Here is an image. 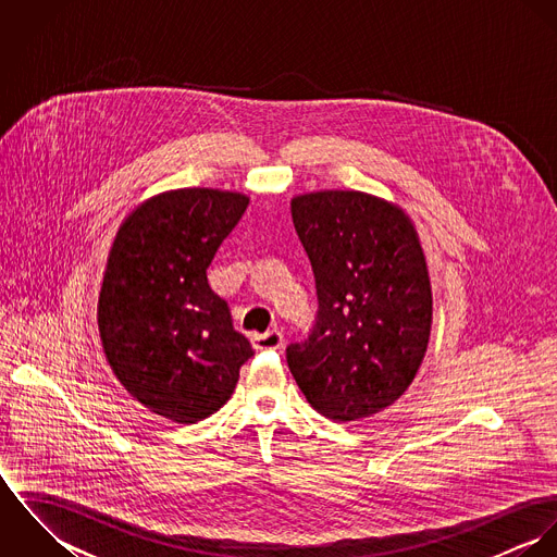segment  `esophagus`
<instances>
[{"label": "esophagus", "mask_w": 557, "mask_h": 557, "mask_svg": "<svg viewBox=\"0 0 557 557\" xmlns=\"http://www.w3.org/2000/svg\"><path fill=\"white\" fill-rule=\"evenodd\" d=\"M285 343V336L281 330H270L265 334H255L252 345L255 349H281Z\"/></svg>", "instance_id": "esophagus-1"}]
</instances>
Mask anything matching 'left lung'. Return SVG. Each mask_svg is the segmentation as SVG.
Segmentation results:
<instances>
[{
  "instance_id": "left-lung-1",
  "label": "left lung",
  "mask_w": 557,
  "mask_h": 557,
  "mask_svg": "<svg viewBox=\"0 0 557 557\" xmlns=\"http://www.w3.org/2000/svg\"><path fill=\"white\" fill-rule=\"evenodd\" d=\"M315 274L318 321L287 347L296 384L321 416L351 422L393 405L413 382L431 336L433 294L411 219L362 190L292 199Z\"/></svg>"
}]
</instances>
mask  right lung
<instances>
[{"mask_svg":"<svg viewBox=\"0 0 557 557\" xmlns=\"http://www.w3.org/2000/svg\"><path fill=\"white\" fill-rule=\"evenodd\" d=\"M246 206L232 190H166L124 219L109 250L98 296L107 362L131 397L177 424L219 411L252 356L206 274Z\"/></svg>","mask_w":557,"mask_h":557,"instance_id":"right-lung-1","label":"right lung"}]
</instances>
